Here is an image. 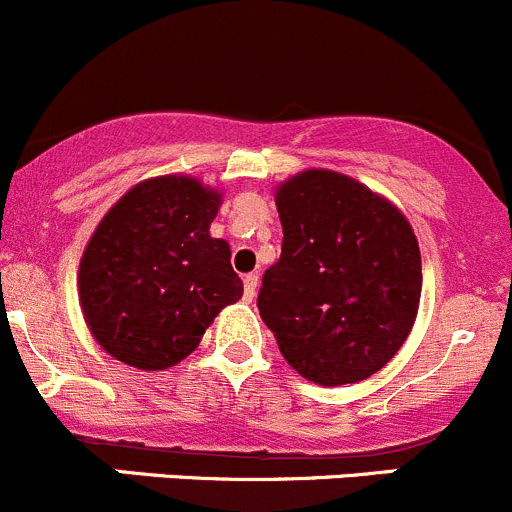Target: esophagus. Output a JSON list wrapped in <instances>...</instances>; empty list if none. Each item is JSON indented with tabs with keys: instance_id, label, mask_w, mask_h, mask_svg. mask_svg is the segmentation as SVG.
<instances>
[{
	"instance_id": "esophagus-1",
	"label": "esophagus",
	"mask_w": 512,
	"mask_h": 512,
	"mask_svg": "<svg viewBox=\"0 0 512 512\" xmlns=\"http://www.w3.org/2000/svg\"><path fill=\"white\" fill-rule=\"evenodd\" d=\"M256 288H258V273H246V276H244V296H246V301H254Z\"/></svg>"
}]
</instances>
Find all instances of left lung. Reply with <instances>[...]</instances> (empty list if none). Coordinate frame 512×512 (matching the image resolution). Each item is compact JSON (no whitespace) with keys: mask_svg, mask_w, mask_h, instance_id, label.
<instances>
[{"mask_svg":"<svg viewBox=\"0 0 512 512\" xmlns=\"http://www.w3.org/2000/svg\"><path fill=\"white\" fill-rule=\"evenodd\" d=\"M281 258L258 313L293 371L318 386L366 381L406 343L421 303V249L386 196L331 169L276 186Z\"/></svg>","mask_w":512,"mask_h":512,"instance_id":"left-lung-1","label":"left lung"}]
</instances>
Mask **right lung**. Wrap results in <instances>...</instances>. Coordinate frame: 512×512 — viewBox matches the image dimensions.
<instances>
[{
    "instance_id": "1",
    "label": "right lung",
    "mask_w": 512,
    "mask_h": 512,
    "mask_svg": "<svg viewBox=\"0 0 512 512\" xmlns=\"http://www.w3.org/2000/svg\"><path fill=\"white\" fill-rule=\"evenodd\" d=\"M221 191L186 174L131 186L79 261L91 336L116 361L164 371L196 351L221 308L244 296L231 249L209 234Z\"/></svg>"
}]
</instances>
